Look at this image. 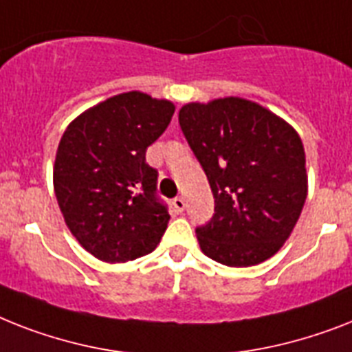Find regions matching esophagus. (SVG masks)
Instances as JSON below:
<instances>
[{"mask_svg":"<svg viewBox=\"0 0 352 352\" xmlns=\"http://www.w3.org/2000/svg\"><path fill=\"white\" fill-rule=\"evenodd\" d=\"M171 204H173L175 211H179V213H182V211L186 210V201H184V199H182V197H175Z\"/></svg>","mask_w":352,"mask_h":352,"instance_id":"obj_1","label":"esophagus"}]
</instances>
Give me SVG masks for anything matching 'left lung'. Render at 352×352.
<instances>
[{
    "instance_id": "8db88e82",
    "label": "left lung",
    "mask_w": 352,
    "mask_h": 352,
    "mask_svg": "<svg viewBox=\"0 0 352 352\" xmlns=\"http://www.w3.org/2000/svg\"><path fill=\"white\" fill-rule=\"evenodd\" d=\"M179 124L215 199L211 221L195 230L202 253L231 267L275 255L307 197L305 151L295 128L241 97L184 104Z\"/></svg>"
}]
</instances>
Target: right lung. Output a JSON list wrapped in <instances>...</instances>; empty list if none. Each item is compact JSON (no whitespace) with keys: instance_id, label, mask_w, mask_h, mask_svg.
<instances>
[{"instance_id":"obj_1","label":"right lung","mask_w":352,"mask_h":352,"mask_svg":"<svg viewBox=\"0 0 352 352\" xmlns=\"http://www.w3.org/2000/svg\"><path fill=\"white\" fill-rule=\"evenodd\" d=\"M173 102L126 92L99 102L63 133L54 191L68 230L102 262H128L155 250L168 228L146 150L166 130Z\"/></svg>"}]
</instances>
